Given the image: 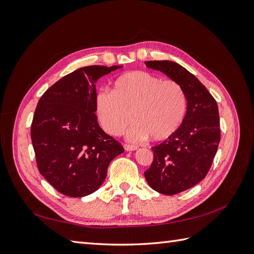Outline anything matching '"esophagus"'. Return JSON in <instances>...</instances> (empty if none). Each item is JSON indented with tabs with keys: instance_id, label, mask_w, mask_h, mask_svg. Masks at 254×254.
<instances>
[{
	"instance_id": "obj_1",
	"label": "esophagus",
	"mask_w": 254,
	"mask_h": 254,
	"mask_svg": "<svg viewBox=\"0 0 254 254\" xmlns=\"http://www.w3.org/2000/svg\"><path fill=\"white\" fill-rule=\"evenodd\" d=\"M123 147L124 149L127 150V152H132V150L137 149V146H135V145H130V144H124Z\"/></svg>"
}]
</instances>
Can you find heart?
I'll list each match as a JSON object with an SVG mask.
<instances>
[{
	"label": "heart",
	"mask_w": 254,
	"mask_h": 254,
	"mask_svg": "<svg viewBox=\"0 0 254 254\" xmlns=\"http://www.w3.org/2000/svg\"><path fill=\"white\" fill-rule=\"evenodd\" d=\"M97 118L105 130L115 136L126 132L132 141L148 136L163 142L174 136L185 121L188 97L174 79H163L145 71L124 73L112 83L111 91L99 90L95 98Z\"/></svg>",
	"instance_id": "obj_1"
}]
</instances>
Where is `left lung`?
<instances>
[{
    "instance_id": "obj_1",
    "label": "left lung",
    "mask_w": 254,
    "mask_h": 254,
    "mask_svg": "<svg viewBox=\"0 0 254 254\" xmlns=\"http://www.w3.org/2000/svg\"><path fill=\"white\" fill-rule=\"evenodd\" d=\"M146 66L180 83L188 97L185 121L174 136L152 147L154 159L144 172L149 187L174 195L203 180L212 166L220 141L216 100L185 67L171 61H147Z\"/></svg>"
}]
</instances>
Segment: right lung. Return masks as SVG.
<instances>
[{
	"label": "right lung",
	"mask_w": 254,
	"mask_h": 254,
	"mask_svg": "<svg viewBox=\"0 0 254 254\" xmlns=\"http://www.w3.org/2000/svg\"><path fill=\"white\" fill-rule=\"evenodd\" d=\"M120 66L80 67L38 101L30 135L38 170L57 191L82 197L98 190L123 146L101 130L95 115L97 79Z\"/></svg>",
	"instance_id": "right-lung-1"
}]
</instances>
